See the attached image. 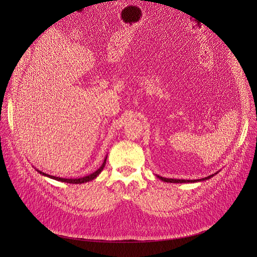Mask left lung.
Wrapping results in <instances>:
<instances>
[{"label":"left lung","mask_w":257,"mask_h":257,"mask_svg":"<svg viewBox=\"0 0 257 257\" xmlns=\"http://www.w3.org/2000/svg\"><path fill=\"white\" fill-rule=\"evenodd\" d=\"M213 175H210L208 177H205L203 179H200V180H184V179H169V178H164V177H160L158 176L159 179H161L163 181L166 182H171V183H185V182H195V181H201V180H205V179H209L210 177H212Z\"/></svg>","instance_id":"obj_1"}]
</instances>
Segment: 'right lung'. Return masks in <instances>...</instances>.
Wrapping results in <instances>:
<instances>
[{"instance_id": "add662e5", "label": "right lung", "mask_w": 257, "mask_h": 257, "mask_svg": "<svg viewBox=\"0 0 257 257\" xmlns=\"http://www.w3.org/2000/svg\"><path fill=\"white\" fill-rule=\"evenodd\" d=\"M106 159H107V157L104 159V163L102 164V166L96 171V172H93L92 174H90V175H88V176H85V177H82V178H78V179H65V178H60V177H55V176H52V175H48V174H46V173H43V172H40V171H38L40 174H43V175H45V176H47V177H50V178H52V179H55V180H58V181H62V182H66V183H73V184H79V183H84V182H88V181H90V180H92V179H94L96 178L98 175L101 173V171L103 170V168L105 167V164H106Z\"/></svg>"}]
</instances>
